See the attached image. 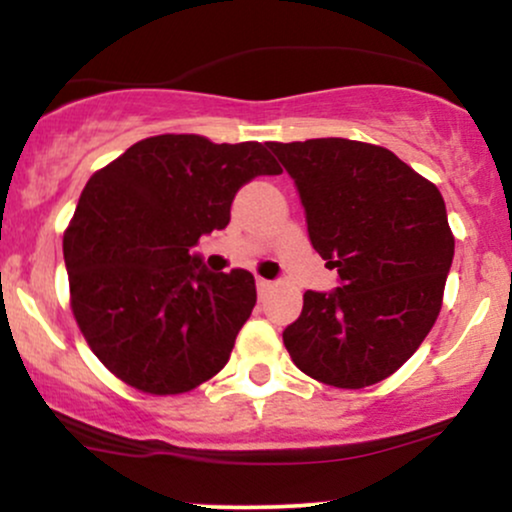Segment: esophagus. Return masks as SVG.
Wrapping results in <instances>:
<instances>
[{"label": "esophagus", "mask_w": 512, "mask_h": 512, "mask_svg": "<svg viewBox=\"0 0 512 512\" xmlns=\"http://www.w3.org/2000/svg\"><path fill=\"white\" fill-rule=\"evenodd\" d=\"M269 289H272V281H267V279H262V276H257V293H260V296H264V293H267Z\"/></svg>", "instance_id": "1"}]
</instances>
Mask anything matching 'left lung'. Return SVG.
I'll list each match as a JSON object with an SVG mask.
<instances>
[{
	"instance_id": "obj_1",
	"label": "left lung",
	"mask_w": 512,
	"mask_h": 512,
	"mask_svg": "<svg viewBox=\"0 0 512 512\" xmlns=\"http://www.w3.org/2000/svg\"><path fill=\"white\" fill-rule=\"evenodd\" d=\"M267 146L296 182L310 243L339 274L334 291H305L286 349L325 385L380 383L440 313L455 255L443 195L383 146L339 137Z\"/></svg>"
}]
</instances>
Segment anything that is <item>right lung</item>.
<instances>
[{"instance_id":"1","label":"right lung","mask_w":512,"mask_h":512,"mask_svg":"<svg viewBox=\"0 0 512 512\" xmlns=\"http://www.w3.org/2000/svg\"><path fill=\"white\" fill-rule=\"evenodd\" d=\"M279 173L257 142L161 134L91 175L64 264L76 325L110 373L149 395H180L226 366L255 308V276L209 272L192 248L228 226L245 182Z\"/></svg>"}]
</instances>
